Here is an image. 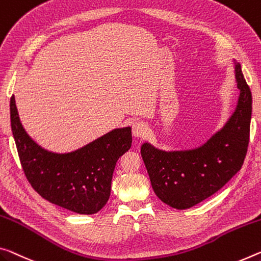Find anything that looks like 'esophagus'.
Here are the masks:
<instances>
[{"instance_id": "1", "label": "esophagus", "mask_w": 261, "mask_h": 261, "mask_svg": "<svg viewBox=\"0 0 261 261\" xmlns=\"http://www.w3.org/2000/svg\"><path fill=\"white\" fill-rule=\"evenodd\" d=\"M147 132V126L143 122H135L132 124V135L137 138H143Z\"/></svg>"}]
</instances>
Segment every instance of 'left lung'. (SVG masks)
<instances>
[{"label": "left lung", "instance_id": "8db88e82", "mask_svg": "<svg viewBox=\"0 0 261 261\" xmlns=\"http://www.w3.org/2000/svg\"><path fill=\"white\" fill-rule=\"evenodd\" d=\"M239 89L236 109L224 126L203 145L192 150L163 151L144 143L140 147L152 188L164 203L188 209L218 192L241 171L250 140L252 94L233 60Z\"/></svg>", "mask_w": 261, "mask_h": 261}]
</instances>
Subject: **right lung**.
<instances>
[{
	"label": "right lung",
	"mask_w": 261,
	"mask_h": 261,
	"mask_svg": "<svg viewBox=\"0 0 261 261\" xmlns=\"http://www.w3.org/2000/svg\"><path fill=\"white\" fill-rule=\"evenodd\" d=\"M10 121L20 165L32 188L45 200L73 213L100 212L109 200L116 163L131 147V127L114 129L75 151L55 153L27 134L14 95Z\"/></svg>",
	"instance_id": "right-lung-1"
}]
</instances>
